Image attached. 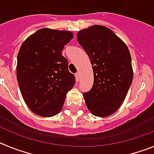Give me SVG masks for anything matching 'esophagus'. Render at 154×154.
Segmentation results:
<instances>
[{
	"instance_id": "34e87169",
	"label": "esophagus",
	"mask_w": 154,
	"mask_h": 154,
	"mask_svg": "<svg viewBox=\"0 0 154 154\" xmlns=\"http://www.w3.org/2000/svg\"><path fill=\"white\" fill-rule=\"evenodd\" d=\"M75 75V79H76V81H77V82L79 81V79H80L79 73H76V74Z\"/></svg>"
}]
</instances>
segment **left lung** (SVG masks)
I'll return each instance as SVG.
<instances>
[{"instance_id":"obj_1","label":"left lung","mask_w":154,"mask_h":154,"mask_svg":"<svg viewBox=\"0 0 154 154\" xmlns=\"http://www.w3.org/2000/svg\"><path fill=\"white\" fill-rule=\"evenodd\" d=\"M77 41L89 55L94 73L92 89L83 94L87 108L99 117L112 115L124 101L133 81L129 48L103 25L81 30Z\"/></svg>"}]
</instances>
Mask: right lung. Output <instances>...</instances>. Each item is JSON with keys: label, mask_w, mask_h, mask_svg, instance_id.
I'll list each match as a JSON object with an SVG mask.
<instances>
[{"label": "right lung", "mask_w": 154, "mask_h": 154, "mask_svg": "<svg viewBox=\"0 0 154 154\" xmlns=\"http://www.w3.org/2000/svg\"><path fill=\"white\" fill-rule=\"evenodd\" d=\"M73 35L69 31L39 29L21 45L17 54V79L24 102L36 115L55 116L75 83L62 52Z\"/></svg>", "instance_id": "1"}]
</instances>
